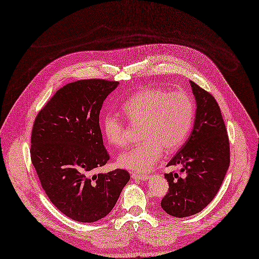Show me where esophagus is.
<instances>
[{
	"instance_id": "34e87169",
	"label": "esophagus",
	"mask_w": 259,
	"mask_h": 259,
	"mask_svg": "<svg viewBox=\"0 0 259 259\" xmlns=\"http://www.w3.org/2000/svg\"><path fill=\"white\" fill-rule=\"evenodd\" d=\"M132 178L138 179V180H146V179H149V175L138 174V173H132Z\"/></svg>"
}]
</instances>
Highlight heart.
Listing matches in <instances>:
<instances>
[{"label":"heart","instance_id":"b5f03b06","mask_svg":"<svg viewBox=\"0 0 259 259\" xmlns=\"http://www.w3.org/2000/svg\"><path fill=\"white\" fill-rule=\"evenodd\" d=\"M122 110L132 124L141 123L143 141L120 154L118 163L138 173H144L156 163L163 147L168 152L179 149L188 139L195 118L190 95L157 88L136 92L123 102ZM102 127L109 143L119 147L125 145V123L120 116L105 114Z\"/></svg>","mask_w":259,"mask_h":259}]
</instances>
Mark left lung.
<instances>
[{
    "label": "left lung",
    "mask_w": 259,
    "mask_h": 259,
    "mask_svg": "<svg viewBox=\"0 0 259 259\" xmlns=\"http://www.w3.org/2000/svg\"><path fill=\"white\" fill-rule=\"evenodd\" d=\"M197 109L188 141L166 166L182 165L181 173L164 174L168 192L161 207L174 217L199 213L218 193L230 165V142L215 98L191 81Z\"/></svg>",
    "instance_id": "8db88e82"
}]
</instances>
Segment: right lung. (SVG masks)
Listing matches in <instances>:
<instances>
[{"instance_id": "obj_1", "label": "right lung", "mask_w": 259, "mask_h": 259, "mask_svg": "<svg viewBox=\"0 0 259 259\" xmlns=\"http://www.w3.org/2000/svg\"><path fill=\"white\" fill-rule=\"evenodd\" d=\"M119 82L85 79L68 83L36 115L31 132V162L58 210L79 223H95L115 206L130 180L125 169L91 174L107 163L99 115Z\"/></svg>"}]
</instances>
